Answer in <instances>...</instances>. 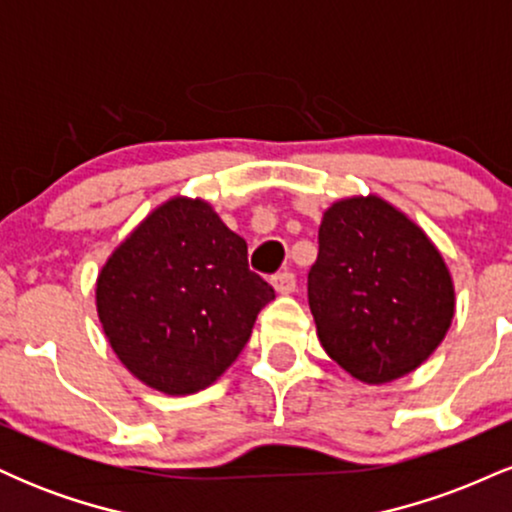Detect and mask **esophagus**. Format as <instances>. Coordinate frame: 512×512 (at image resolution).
<instances>
[{
  "instance_id": "obj_1",
  "label": "esophagus",
  "mask_w": 512,
  "mask_h": 512,
  "mask_svg": "<svg viewBox=\"0 0 512 512\" xmlns=\"http://www.w3.org/2000/svg\"><path fill=\"white\" fill-rule=\"evenodd\" d=\"M272 286L276 293H281V296H289V293L296 291V276L293 272H279L272 276Z\"/></svg>"
}]
</instances>
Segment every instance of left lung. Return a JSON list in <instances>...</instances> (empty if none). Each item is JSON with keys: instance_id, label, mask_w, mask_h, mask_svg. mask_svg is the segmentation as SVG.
I'll list each match as a JSON object with an SVG mask.
<instances>
[{"instance_id": "obj_1", "label": "left lung", "mask_w": 512, "mask_h": 512, "mask_svg": "<svg viewBox=\"0 0 512 512\" xmlns=\"http://www.w3.org/2000/svg\"><path fill=\"white\" fill-rule=\"evenodd\" d=\"M308 272L317 337L366 385L411 373L443 342L455 286L431 238L385 199L346 197L322 214Z\"/></svg>"}]
</instances>
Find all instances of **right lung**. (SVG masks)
Here are the masks:
<instances>
[{"mask_svg": "<svg viewBox=\"0 0 512 512\" xmlns=\"http://www.w3.org/2000/svg\"><path fill=\"white\" fill-rule=\"evenodd\" d=\"M274 289L209 202L173 197L117 245L96 281L105 337L134 378L192 395L248 344Z\"/></svg>", "mask_w": 512, "mask_h": 512, "instance_id": "1", "label": "right lung"}]
</instances>
